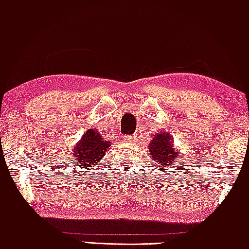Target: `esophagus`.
<instances>
[{"mask_svg": "<svg viewBox=\"0 0 249 249\" xmlns=\"http://www.w3.org/2000/svg\"><path fill=\"white\" fill-rule=\"evenodd\" d=\"M127 140H128V141L130 142V143H134V142H136V141H138V135H135V134H134V135H130V136H128Z\"/></svg>", "mask_w": 249, "mask_h": 249, "instance_id": "obj_1", "label": "esophagus"}]
</instances>
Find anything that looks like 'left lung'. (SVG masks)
I'll list each match as a JSON object with an SVG mask.
<instances>
[{
    "mask_svg": "<svg viewBox=\"0 0 249 249\" xmlns=\"http://www.w3.org/2000/svg\"><path fill=\"white\" fill-rule=\"evenodd\" d=\"M149 155L153 160L159 163V166H164L169 163H177V150L170 142V135L168 133L156 134L154 139L150 141Z\"/></svg>",
    "mask_w": 249,
    "mask_h": 249,
    "instance_id": "1",
    "label": "left lung"
}]
</instances>
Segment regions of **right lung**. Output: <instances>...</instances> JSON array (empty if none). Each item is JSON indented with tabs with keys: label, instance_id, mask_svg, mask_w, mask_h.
Listing matches in <instances>:
<instances>
[{
	"label": "right lung",
	"instance_id": "add662e5",
	"mask_svg": "<svg viewBox=\"0 0 249 249\" xmlns=\"http://www.w3.org/2000/svg\"><path fill=\"white\" fill-rule=\"evenodd\" d=\"M108 147L109 142L103 141L96 130L89 129L82 136L80 143L74 148L72 155L76 161L75 163H79L81 167L83 165L82 168L85 169H87V167H93V164H96L106 155Z\"/></svg>",
	"mask_w": 249,
	"mask_h": 249
}]
</instances>
